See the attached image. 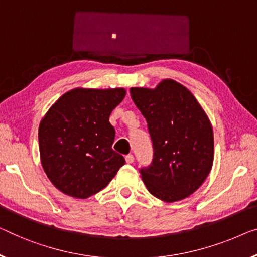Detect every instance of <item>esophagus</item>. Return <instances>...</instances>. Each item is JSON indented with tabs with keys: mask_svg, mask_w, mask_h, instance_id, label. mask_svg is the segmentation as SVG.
<instances>
[{
	"mask_svg": "<svg viewBox=\"0 0 257 257\" xmlns=\"http://www.w3.org/2000/svg\"><path fill=\"white\" fill-rule=\"evenodd\" d=\"M134 160H135V158H134L133 155H128L125 156V162H127L128 164H133Z\"/></svg>",
	"mask_w": 257,
	"mask_h": 257,
	"instance_id": "1",
	"label": "esophagus"
}]
</instances>
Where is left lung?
<instances>
[{
  "label": "left lung",
  "instance_id": "1",
  "mask_svg": "<svg viewBox=\"0 0 257 257\" xmlns=\"http://www.w3.org/2000/svg\"><path fill=\"white\" fill-rule=\"evenodd\" d=\"M134 104L148 122L152 162L140 168L148 190L165 202L200 188L212 167L213 133L208 116L185 86L165 79L155 90L132 87Z\"/></svg>",
  "mask_w": 257,
  "mask_h": 257
}]
</instances>
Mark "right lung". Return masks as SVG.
I'll return each mask as SVG.
<instances>
[{"mask_svg":"<svg viewBox=\"0 0 257 257\" xmlns=\"http://www.w3.org/2000/svg\"><path fill=\"white\" fill-rule=\"evenodd\" d=\"M124 89H75L64 93L39 125V150L45 173L69 196L87 198L104 189L123 156L112 145V110L123 100Z\"/></svg>","mask_w":257,"mask_h":257,"instance_id":"add662e5","label":"right lung"}]
</instances>
